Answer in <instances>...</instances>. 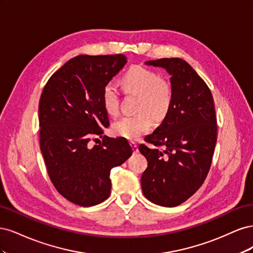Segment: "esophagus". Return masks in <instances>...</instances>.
Masks as SVG:
<instances>
[{
	"mask_svg": "<svg viewBox=\"0 0 253 253\" xmlns=\"http://www.w3.org/2000/svg\"><path fill=\"white\" fill-rule=\"evenodd\" d=\"M129 144H131V147H132V149H133V152H134V153H138V152H139L138 145H137L135 142H131Z\"/></svg>",
	"mask_w": 253,
	"mask_h": 253,
	"instance_id": "obj_1",
	"label": "esophagus"
}]
</instances>
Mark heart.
Masks as SVG:
<instances>
[{
  "label": "heart",
  "instance_id": "1",
  "mask_svg": "<svg viewBox=\"0 0 253 253\" xmlns=\"http://www.w3.org/2000/svg\"><path fill=\"white\" fill-rule=\"evenodd\" d=\"M126 95L137 96L134 116L116 120L112 126L115 136L137 140L151 131L153 124H162L170 114L174 102L171 81L159 77L158 73L141 65H133L120 78ZM102 105L111 116L119 113V93L114 84L106 83L101 93Z\"/></svg>",
  "mask_w": 253,
  "mask_h": 253
}]
</instances>
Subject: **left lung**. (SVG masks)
Instances as JSON below:
<instances>
[{
  "instance_id": "1",
  "label": "left lung",
  "mask_w": 253,
  "mask_h": 253,
  "mask_svg": "<svg viewBox=\"0 0 253 253\" xmlns=\"http://www.w3.org/2000/svg\"><path fill=\"white\" fill-rule=\"evenodd\" d=\"M166 68L174 87V102L168 117L144 141L139 151L148 160L141 175L144 196L152 203L175 207L202 187L212 164L217 139L216 114L211 90L180 58L145 62Z\"/></svg>"
}]
</instances>
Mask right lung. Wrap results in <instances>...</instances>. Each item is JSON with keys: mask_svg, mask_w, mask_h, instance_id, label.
Here are the masks:
<instances>
[{"mask_svg": "<svg viewBox=\"0 0 253 253\" xmlns=\"http://www.w3.org/2000/svg\"><path fill=\"white\" fill-rule=\"evenodd\" d=\"M126 63L121 53L80 55L51 75L39 102L40 148L49 178L67 201L82 207L111 193V170L132 155L124 138L103 136L110 126L101 93ZM94 135L103 143L90 147Z\"/></svg>", "mask_w": 253, "mask_h": 253, "instance_id": "1", "label": "right lung"}]
</instances>
